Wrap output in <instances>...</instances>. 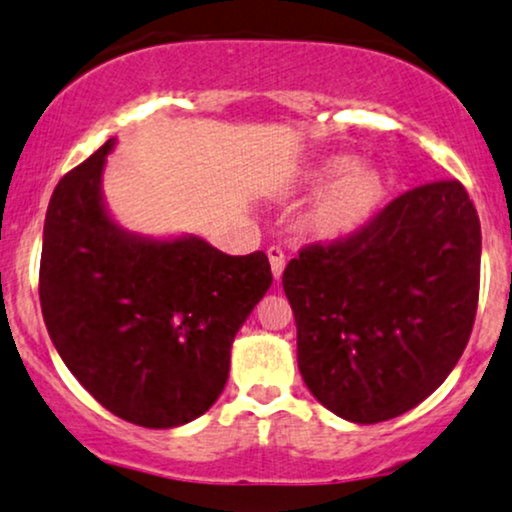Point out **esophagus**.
<instances>
[{
    "instance_id": "1",
    "label": "esophagus",
    "mask_w": 512,
    "mask_h": 512,
    "mask_svg": "<svg viewBox=\"0 0 512 512\" xmlns=\"http://www.w3.org/2000/svg\"><path fill=\"white\" fill-rule=\"evenodd\" d=\"M267 255H269V264H272V274H274V279L279 281V279H281V274H284V267H286L284 250H281V248H269V250H267Z\"/></svg>"
}]
</instances>
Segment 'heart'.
Instances as JSON below:
<instances>
[{
    "instance_id": "heart-1",
    "label": "heart",
    "mask_w": 512,
    "mask_h": 512,
    "mask_svg": "<svg viewBox=\"0 0 512 512\" xmlns=\"http://www.w3.org/2000/svg\"><path fill=\"white\" fill-rule=\"evenodd\" d=\"M303 187L317 192L303 214V228L317 240H339L361 231L378 214L387 195L383 173L361 158L337 154L303 175Z\"/></svg>"
}]
</instances>
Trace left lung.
<instances>
[{
	"instance_id": "8db88e82",
	"label": "left lung",
	"mask_w": 512,
	"mask_h": 512,
	"mask_svg": "<svg viewBox=\"0 0 512 512\" xmlns=\"http://www.w3.org/2000/svg\"><path fill=\"white\" fill-rule=\"evenodd\" d=\"M481 226L457 180L414 187L332 245L284 269L298 370L354 424L414 409L460 361L479 301Z\"/></svg>"
}]
</instances>
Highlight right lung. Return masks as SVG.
<instances>
[{"label": "right lung", "instance_id": "right-lung-1", "mask_svg": "<svg viewBox=\"0 0 512 512\" xmlns=\"http://www.w3.org/2000/svg\"><path fill=\"white\" fill-rule=\"evenodd\" d=\"M108 139L57 182L40 255V308L57 354L115 416L190 424L219 399L231 346L272 286L262 250L129 233L103 199Z\"/></svg>", "mask_w": 512, "mask_h": 512}]
</instances>
